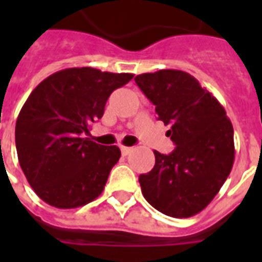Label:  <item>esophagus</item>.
<instances>
[{
	"label": "esophagus",
	"mask_w": 262,
	"mask_h": 262,
	"mask_svg": "<svg viewBox=\"0 0 262 262\" xmlns=\"http://www.w3.org/2000/svg\"><path fill=\"white\" fill-rule=\"evenodd\" d=\"M132 150H133V147H126V146H120V151H122V154H123V156H127L129 153H132Z\"/></svg>",
	"instance_id": "obj_1"
}]
</instances>
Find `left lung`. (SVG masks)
I'll return each instance as SVG.
<instances>
[{"instance_id":"1","label":"left lung","mask_w":262,"mask_h":262,"mask_svg":"<svg viewBox=\"0 0 262 262\" xmlns=\"http://www.w3.org/2000/svg\"><path fill=\"white\" fill-rule=\"evenodd\" d=\"M156 106L177 147L154 151L156 164L139 177L143 196L172 217H191L208 206L229 177L234 161L233 126L225 108L181 70H160L135 77Z\"/></svg>"}]
</instances>
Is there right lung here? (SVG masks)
<instances>
[{"instance_id": "add662e5", "label": "right lung", "mask_w": 262, "mask_h": 262, "mask_svg": "<svg viewBox=\"0 0 262 262\" xmlns=\"http://www.w3.org/2000/svg\"><path fill=\"white\" fill-rule=\"evenodd\" d=\"M132 78L74 67L49 75L32 91L16 119L15 143L20 168L42 201L73 209L101 195L120 150L82 135L102 118L109 95Z\"/></svg>"}]
</instances>
